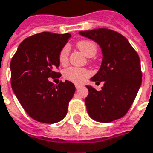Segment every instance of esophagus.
Wrapping results in <instances>:
<instances>
[{"mask_svg": "<svg viewBox=\"0 0 153 153\" xmlns=\"http://www.w3.org/2000/svg\"><path fill=\"white\" fill-rule=\"evenodd\" d=\"M75 87H76V89H79V88H80V87H81V85H79V84H75Z\"/></svg>", "mask_w": 153, "mask_h": 153, "instance_id": "1", "label": "esophagus"}]
</instances>
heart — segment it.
<instances>
[{
  "label": "heart",
  "mask_w": 153,
  "mask_h": 153,
  "mask_svg": "<svg viewBox=\"0 0 153 153\" xmlns=\"http://www.w3.org/2000/svg\"><path fill=\"white\" fill-rule=\"evenodd\" d=\"M77 48L88 58L95 56V54L97 53V50H98L97 45L94 41H87V40L79 41L77 43ZM69 52H70V48L68 46H65L60 50L59 54V60L60 64L65 65L68 63ZM88 76H89V72L84 68L71 67L64 71V77L67 79L73 81L74 83H80Z\"/></svg>",
  "instance_id": "1"
}]
</instances>
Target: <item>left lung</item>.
<instances>
[{
    "label": "left lung",
    "instance_id": "1",
    "mask_svg": "<svg viewBox=\"0 0 153 153\" xmlns=\"http://www.w3.org/2000/svg\"><path fill=\"white\" fill-rule=\"evenodd\" d=\"M79 33L95 41L103 55L100 70L90 79L96 84L104 81V85L100 91L86 85L87 113L98 122L119 120L130 109L141 85L139 55L127 39L117 32L98 28Z\"/></svg>",
    "mask_w": 153,
    "mask_h": 153
}]
</instances>
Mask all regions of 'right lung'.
Instances as JSON below:
<instances>
[{"label":"right lung","instance_id":"right-lung-1","mask_svg":"<svg viewBox=\"0 0 153 153\" xmlns=\"http://www.w3.org/2000/svg\"><path fill=\"white\" fill-rule=\"evenodd\" d=\"M70 37V33H36L20 44L12 58V89L26 112L37 121L53 124L67 115L75 86L68 80L56 85L48 79L59 77L54 69L59 66V52Z\"/></svg>","mask_w":153,"mask_h":153}]
</instances>
